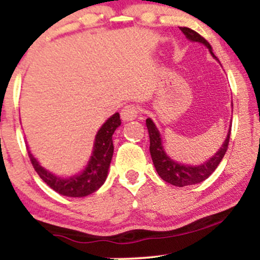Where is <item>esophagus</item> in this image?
<instances>
[{
  "mask_svg": "<svg viewBox=\"0 0 260 260\" xmlns=\"http://www.w3.org/2000/svg\"><path fill=\"white\" fill-rule=\"evenodd\" d=\"M138 114H140V109L136 106L128 104V106H125L124 108L122 109V112H120V118H122V120L127 122V120L136 119V118L138 117Z\"/></svg>",
  "mask_w": 260,
  "mask_h": 260,
  "instance_id": "esophagus-1",
  "label": "esophagus"
}]
</instances>
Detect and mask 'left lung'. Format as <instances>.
Segmentation results:
<instances>
[{"instance_id":"1","label":"left lung","mask_w":260,"mask_h":260,"mask_svg":"<svg viewBox=\"0 0 260 260\" xmlns=\"http://www.w3.org/2000/svg\"><path fill=\"white\" fill-rule=\"evenodd\" d=\"M180 28L187 40L192 41V43H200L203 44V45H205L206 48L209 49V51H210L212 57L216 59V56H215L214 52H212L211 45L203 38V36L199 35L196 31L191 30V28L188 27ZM146 125L149 135V152H151L152 161H153L154 169H156L157 174H158V176L161 177L162 180L171 183V185L177 186V187H183V186L200 183L210 176L212 172L216 170V167L219 166L224 154L226 153L228 145H229L230 131H232L230 129L232 125H230L229 131H228L226 138L224 140L222 145L220 146V148L217 149L216 153H214V156H211L210 158L206 159L205 162H203V164L200 165H185L181 164V162L175 161V159H172L171 157L166 153L164 143H162L161 133H159L158 128L156 127V124H154V122L151 118H147Z\"/></svg>"}]
</instances>
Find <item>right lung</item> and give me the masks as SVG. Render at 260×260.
Wrapping results in <instances>:
<instances>
[{
  "mask_svg": "<svg viewBox=\"0 0 260 260\" xmlns=\"http://www.w3.org/2000/svg\"><path fill=\"white\" fill-rule=\"evenodd\" d=\"M120 125L119 113H114L102 124L94 138L93 149L85 167L78 174L72 176H57L50 170L45 169L36 157L28 151L34 169L46 185L60 195L68 198H84L95 192L108 176L109 166L113 157V133Z\"/></svg>",
  "mask_w": 260,
  "mask_h": 260,
  "instance_id": "add662e5",
  "label": "right lung"
}]
</instances>
